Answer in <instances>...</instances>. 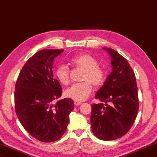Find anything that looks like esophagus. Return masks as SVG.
<instances>
[{
    "label": "esophagus",
    "mask_w": 157,
    "mask_h": 157,
    "mask_svg": "<svg viewBox=\"0 0 157 157\" xmlns=\"http://www.w3.org/2000/svg\"><path fill=\"white\" fill-rule=\"evenodd\" d=\"M74 104H75V105L78 106V105H79L82 104V102H80V101H78V100H75V102H74Z\"/></svg>",
    "instance_id": "34e87169"
}]
</instances>
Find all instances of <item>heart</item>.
Listing matches in <instances>:
<instances>
[{"instance_id":"1","label":"heart","mask_w":157,"mask_h":157,"mask_svg":"<svg viewBox=\"0 0 157 157\" xmlns=\"http://www.w3.org/2000/svg\"><path fill=\"white\" fill-rule=\"evenodd\" d=\"M71 64L84 71L82 75L81 83L73 84L64 91L66 98L74 100H86L93 90V84L100 86L106 80L105 70L98 66L97 59L89 54H79L74 56L70 60ZM55 76L61 84L68 85L70 82L69 70L67 66L60 64L55 69Z\"/></svg>"}]
</instances>
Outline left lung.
Returning a JSON list of instances; mask_svg holds the SVG:
<instances>
[{"instance_id": "1", "label": "left lung", "mask_w": 157, "mask_h": 157, "mask_svg": "<svg viewBox=\"0 0 157 157\" xmlns=\"http://www.w3.org/2000/svg\"><path fill=\"white\" fill-rule=\"evenodd\" d=\"M102 49L111 57L112 71L95 94V98L105 104L91 106V125L98 139L112 140L131 129L139 111V97L136 77L127 60L116 50Z\"/></svg>"}]
</instances>
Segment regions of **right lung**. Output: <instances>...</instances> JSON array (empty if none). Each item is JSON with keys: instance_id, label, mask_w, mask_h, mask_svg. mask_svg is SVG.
Instances as JSON below:
<instances>
[{"instance_id": "add662e5", "label": "right lung", "mask_w": 157, "mask_h": 157, "mask_svg": "<svg viewBox=\"0 0 157 157\" xmlns=\"http://www.w3.org/2000/svg\"><path fill=\"white\" fill-rule=\"evenodd\" d=\"M63 51L46 49L35 53L23 66L16 83L18 120L32 136L41 142L55 141L64 134L74 108L71 98L58 100L62 89L53 78V60Z\"/></svg>"}]
</instances>
